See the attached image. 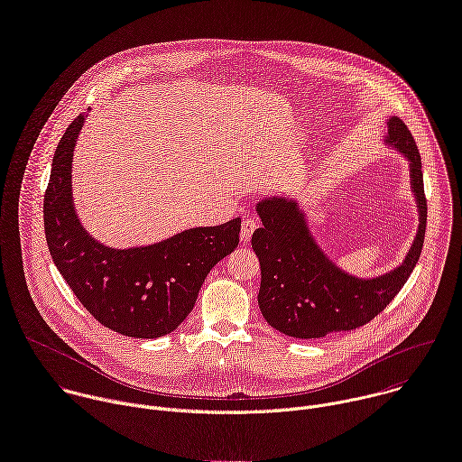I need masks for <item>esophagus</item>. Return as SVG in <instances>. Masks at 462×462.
Returning <instances> with one entry per match:
<instances>
[{
  "label": "esophagus",
  "instance_id": "esophagus-1",
  "mask_svg": "<svg viewBox=\"0 0 462 462\" xmlns=\"http://www.w3.org/2000/svg\"><path fill=\"white\" fill-rule=\"evenodd\" d=\"M257 228V221L254 217H248V219H243V225H241V239L243 241H250L252 234L255 232Z\"/></svg>",
  "mask_w": 462,
  "mask_h": 462
}]
</instances>
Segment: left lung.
I'll return each instance as SVG.
<instances>
[{"label":"left lung","mask_w":462,"mask_h":462,"mask_svg":"<svg viewBox=\"0 0 462 462\" xmlns=\"http://www.w3.org/2000/svg\"><path fill=\"white\" fill-rule=\"evenodd\" d=\"M388 143L410 160L411 185L419 203L420 225L404 263L375 279H356L334 266L314 243L293 201L264 199L257 205L263 228L252 236L259 257V309L275 330L295 339H318L350 332L377 318L401 291L413 272L426 232V196L420 153L408 126L392 117Z\"/></svg>","instance_id":"1"}]
</instances>
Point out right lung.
Returning a JSON list of instances; mask_svg holds the SVG:
<instances>
[{"label": "right lung", "mask_w": 462, "mask_h": 462, "mask_svg": "<svg viewBox=\"0 0 462 462\" xmlns=\"http://www.w3.org/2000/svg\"><path fill=\"white\" fill-rule=\"evenodd\" d=\"M79 114L58 143L43 199L47 245L79 302L103 327L128 337L174 332L192 312L208 272L239 245L241 219L185 230L163 243L114 250L94 241L72 205V152Z\"/></svg>", "instance_id": "1"}]
</instances>
